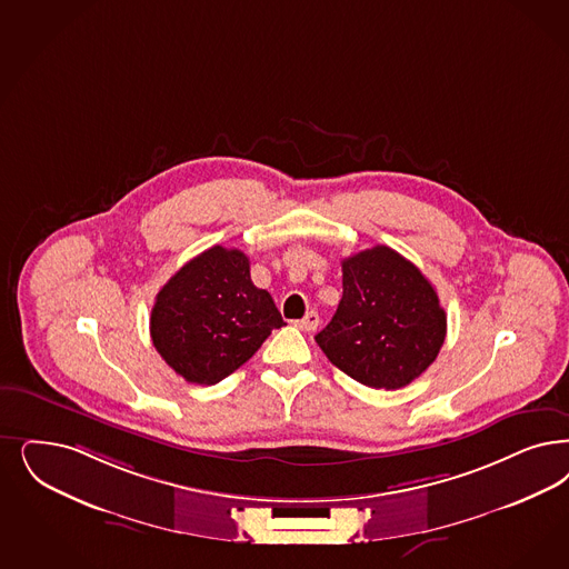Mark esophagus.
Segmentation results:
<instances>
[{"mask_svg": "<svg viewBox=\"0 0 569 569\" xmlns=\"http://www.w3.org/2000/svg\"><path fill=\"white\" fill-rule=\"evenodd\" d=\"M296 326L302 332H313V330H317V326H319V315L315 313V311H309L300 321H296Z\"/></svg>", "mask_w": 569, "mask_h": 569, "instance_id": "esophagus-1", "label": "esophagus"}]
</instances>
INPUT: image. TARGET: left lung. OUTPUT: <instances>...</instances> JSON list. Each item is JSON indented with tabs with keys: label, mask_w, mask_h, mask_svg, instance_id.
<instances>
[{
	"label": "left lung",
	"mask_w": 569,
	"mask_h": 569,
	"mask_svg": "<svg viewBox=\"0 0 569 569\" xmlns=\"http://www.w3.org/2000/svg\"><path fill=\"white\" fill-rule=\"evenodd\" d=\"M448 317L420 269L389 246L342 260V298L315 336L338 370L372 389H401L437 359Z\"/></svg>",
	"instance_id": "obj_1"
}]
</instances>
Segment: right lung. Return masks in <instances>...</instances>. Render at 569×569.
I'll list each match as a JSON object with an SVG mask.
<instances>
[{
    "label": "right lung",
    "mask_w": 569,
    "mask_h": 569,
    "mask_svg": "<svg viewBox=\"0 0 569 569\" xmlns=\"http://www.w3.org/2000/svg\"><path fill=\"white\" fill-rule=\"evenodd\" d=\"M281 326L273 298L250 279V258L222 246L180 267L151 311L157 353L193 385L236 372Z\"/></svg>",
    "instance_id": "right-lung-1"
}]
</instances>
